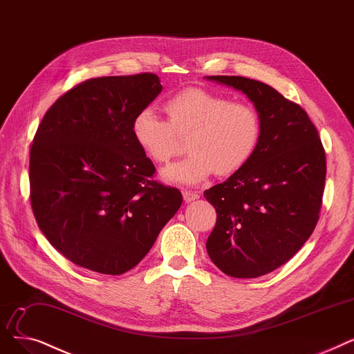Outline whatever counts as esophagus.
Returning a JSON list of instances; mask_svg holds the SVG:
<instances>
[{"label": "esophagus", "mask_w": 354, "mask_h": 354, "mask_svg": "<svg viewBox=\"0 0 354 354\" xmlns=\"http://www.w3.org/2000/svg\"><path fill=\"white\" fill-rule=\"evenodd\" d=\"M183 197L186 203H190V201H194L200 197V194L197 192H190V190H183Z\"/></svg>", "instance_id": "34e87169"}]
</instances>
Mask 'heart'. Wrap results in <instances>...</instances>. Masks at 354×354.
Masks as SVG:
<instances>
[{
  "instance_id": "b5f03b06",
  "label": "heart",
  "mask_w": 354,
  "mask_h": 354,
  "mask_svg": "<svg viewBox=\"0 0 354 354\" xmlns=\"http://www.w3.org/2000/svg\"><path fill=\"white\" fill-rule=\"evenodd\" d=\"M168 122L153 108L133 116L131 133L142 153L156 164L174 157L180 137L189 136V156L167 167L161 177L167 183L193 186L217 176H230L254 157L261 138L257 111L245 104L230 102L222 95L190 88L165 102Z\"/></svg>"
}]
</instances>
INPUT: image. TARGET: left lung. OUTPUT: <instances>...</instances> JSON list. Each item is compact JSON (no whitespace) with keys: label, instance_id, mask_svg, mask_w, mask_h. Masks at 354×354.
<instances>
[{"label":"left lung","instance_id":"8db88e82","mask_svg":"<svg viewBox=\"0 0 354 354\" xmlns=\"http://www.w3.org/2000/svg\"><path fill=\"white\" fill-rule=\"evenodd\" d=\"M254 104L261 138L250 161L205 192L217 213L206 242L212 262L233 278H258L288 262L317 225L326 154L307 112L265 83L206 76Z\"/></svg>","mask_w":354,"mask_h":354}]
</instances>
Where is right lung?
Wrapping results in <instances>:
<instances>
[{"instance_id":"add662e5","label":"right lung","mask_w":354,"mask_h":354,"mask_svg":"<svg viewBox=\"0 0 354 354\" xmlns=\"http://www.w3.org/2000/svg\"><path fill=\"white\" fill-rule=\"evenodd\" d=\"M154 73L89 79L52 105L30 149L31 206L47 241L73 263L121 275L153 248L183 203L154 181L131 133L161 93Z\"/></svg>"}]
</instances>
